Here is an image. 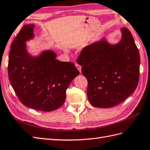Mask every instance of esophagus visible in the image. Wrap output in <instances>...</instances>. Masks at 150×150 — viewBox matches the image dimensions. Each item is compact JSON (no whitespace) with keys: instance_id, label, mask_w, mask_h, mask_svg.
Listing matches in <instances>:
<instances>
[{"instance_id":"esophagus-1","label":"esophagus","mask_w":150,"mask_h":150,"mask_svg":"<svg viewBox=\"0 0 150 150\" xmlns=\"http://www.w3.org/2000/svg\"><path fill=\"white\" fill-rule=\"evenodd\" d=\"M75 67H76V68L78 69V70L80 71V73H81V71H82V70H81V67H80V65L78 64H75Z\"/></svg>"}]
</instances>
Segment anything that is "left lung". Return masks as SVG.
<instances>
[{"label": "left lung", "mask_w": 150, "mask_h": 150, "mask_svg": "<svg viewBox=\"0 0 150 150\" xmlns=\"http://www.w3.org/2000/svg\"><path fill=\"white\" fill-rule=\"evenodd\" d=\"M122 38L111 44L104 37L84 47L77 59L87 82V97L97 108L120 104L136 90L140 56L129 30L121 28Z\"/></svg>", "instance_id": "obj_1"}]
</instances>
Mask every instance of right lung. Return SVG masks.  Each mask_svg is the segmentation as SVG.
Returning a JSON list of instances; mask_svg holds the SVG:
<instances>
[{
    "instance_id": "add662e5",
    "label": "right lung",
    "mask_w": 150,
    "mask_h": 150,
    "mask_svg": "<svg viewBox=\"0 0 150 150\" xmlns=\"http://www.w3.org/2000/svg\"><path fill=\"white\" fill-rule=\"evenodd\" d=\"M34 25L23 26L11 45L9 81L20 101L28 108L51 112L63 105L66 91L79 75L74 63L56 59L53 51L32 56L25 42L34 37Z\"/></svg>"
}]
</instances>
